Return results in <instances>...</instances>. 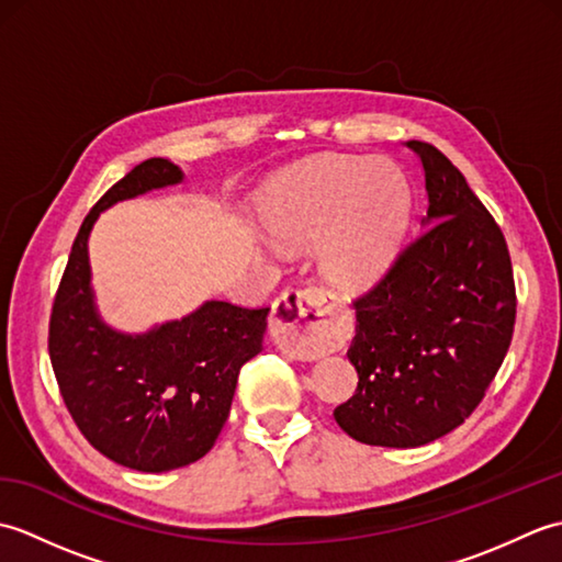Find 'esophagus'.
<instances>
[{
    "label": "esophagus",
    "mask_w": 562,
    "mask_h": 562,
    "mask_svg": "<svg viewBox=\"0 0 562 562\" xmlns=\"http://www.w3.org/2000/svg\"><path fill=\"white\" fill-rule=\"evenodd\" d=\"M270 336L292 360H318L340 338L333 296L316 288L288 290L272 306Z\"/></svg>",
    "instance_id": "1"
}]
</instances>
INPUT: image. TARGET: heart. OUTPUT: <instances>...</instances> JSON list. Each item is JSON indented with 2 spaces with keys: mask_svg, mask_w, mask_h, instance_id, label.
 I'll return each mask as SVG.
<instances>
[{
  "mask_svg": "<svg viewBox=\"0 0 562 562\" xmlns=\"http://www.w3.org/2000/svg\"><path fill=\"white\" fill-rule=\"evenodd\" d=\"M411 212L408 181L393 161L324 157L274 178L262 226L280 248H302L324 236L321 272L345 292H362L393 268Z\"/></svg>",
  "mask_w": 562,
  "mask_h": 562,
  "instance_id": "heart-1",
  "label": "heart"
}]
</instances>
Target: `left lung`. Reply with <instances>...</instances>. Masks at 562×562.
Masks as SVG:
<instances>
[{
  "instance_id": "obj_1",
  "label": "left lung",
  "mask_w": 562,
  "mask_h": 562,
  "mask_svg": "<svg viewBox=\"0 0 562 562\" xmlns=\"http://www.w3.org/2000/svg\"><path fill=\"white\" fill-rule=\"evenodd\" d=\"M423 234L355 302L348 350L355 396L336 423L372 447L413 449L457 429L483 401L515 330L517 296L505 236L463 173L427 142Z\"/></svg>"
}]
</instances>
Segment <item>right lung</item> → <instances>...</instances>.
<instances>
[{"label": "right lung", "mask_w": 562, "mask_h": 562, "mask_svg": "<svg viewBox=\"0 0 562 562\" xmlns=\"http://www.w3.org/2000/svg\"><path fill=\"white\" fill-rule=\"evenodd\" d=\"M183 181L169 159L135 166L87 214L50 316V362L67 411L103 457L164 473L205 457L229 417L241 367L262 350L270 308L205 302L147 333L105 324L91 288L89 234L103 210Z\"/></svg>", "instance_id": "obj_1"}]
</instances>
